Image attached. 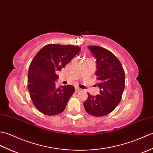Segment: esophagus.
<instances>
[{
    "label": "esophagus",
    "instance_id": "1",
    "mask_svg": "<svg viewBox=\"0 0 153 153\" xmlns=\"http://www.w3.org/2000/svg\"><path fill=\"white\" fill-rule=\"evenodd\" d=\"M81 91V89L80 88H79V87H76V93H78V92H79Z\"/></svg>",
    "mask_w": 153,
    "mask_h": 153
}]
</instances>
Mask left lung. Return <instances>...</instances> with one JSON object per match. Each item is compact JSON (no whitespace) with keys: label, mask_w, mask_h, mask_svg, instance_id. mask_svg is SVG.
Returning a JSON list of instances; mask_svg holds the SVG:
<instances>
[{"label":"left lung","mask_w":153,"mask_h":153,"mask_svg":"<svg viewBox=\"0 0 153 153\" xmlns=\"http://www.w3.org/2000/svg\"><path fill=\"white\" fill-rule=\"evenodd\" d=\"M95 57V75L99 95H91L83 102L86 112L94 116H104L112 112L120 103L125 88V72L122 64L111 52L99 46H88Z\"/></svg>","instance_id":"1"}]
</instances>
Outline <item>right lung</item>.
Masks as SVG:
<instances>
[{
	"label": "right lung",
	"mask_w": 153,
	"mask_h": 153,
	"mask_svg": "<svg viewBox=\"0 0 153 153\" xmlns=\"http://www.w3.org/2000/svg\"><path fill=\"white\" fill-rule=\"evenodd\" d=\"M81 50L74 45L49 44L38 52L28 71V89L33 105L48 116L62 112L75 91L71 85L56 87L57 71H61Z\"/></svg>",
	"instance_id": "right-lung-1"
}]
</instances>
